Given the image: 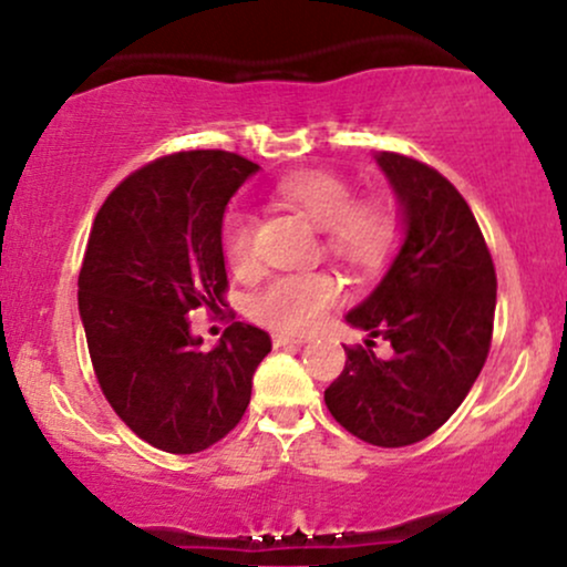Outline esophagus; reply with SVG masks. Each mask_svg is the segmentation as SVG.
<instances>
[{
  "label": "esophagus",
  "instance_id": "obj_1",
  "mask_svg": "<svg viewBox=\"0 0 567 567\" xmlns=\"http://www.w3.org/2000/svg\"><path fill=\"white\" fill-rule=\"evenodd\" d=\"M271 341H275L277 349H285V347H301V343H306V338H303V336L275 333V336H271Z\"/></svg>",
  "mask_w": 567,
  "mask_h": 567
}]
</instances>
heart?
I'll return each instance as SVG.
<instances>
[{"mask_svg": "<svg viewBox=\"0 0 567 567\" xmlns=\"http://www.w3.org/2000/svg\"><path fill=\"white\" fill-rule=\"evenodd\" d=\"M277 194L317 229H324L330 256L349 266H375L396 239V216L383 199L354 202V192L333 173H298L277 186ZM256 220L247 210H231L224 220V252L231 266H245L252 252ZM338 285L328 275L275 277L247 298V315L275 330L311 328L336 301Z\"/></svg>", "mask_w": 567, "mask_h": 567, "instance_id": "heart-1", "label": "heart"}]
</instances>
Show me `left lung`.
Here are the masks:
<instances>
[{
    "label": "left lung",
    "instance_id": "8db88e82",
    "mask_svg": "<svg viewBox=\"0 0 567 567\" xmlns=\"http://www.w3.org/2000/svg\"><path fill=\"white\" fill-rule=\"evenodd\" d=\"M402 216V245L375 290L347 315L395 354L347 349L324 405L354 437L402 447L437 432L470 394L487 360L496 269L470 205L445 175L419 159L379 152Z\"/></svg>",
    "mask_w": 567,
    "mask_h": 567
}]
</instances>
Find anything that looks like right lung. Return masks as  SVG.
Instances as JSON below:
<instances>
[{"label":"right lung","instance_id":"add662e5","mask_svg":"<svg viewBox=\"0 0 567 567\" xmlns=\"http://www.w3.org/2000/svg\"><path fill=\"white\" fill-rule=\"evenodd\" d=\"M256 171L231 152L171 154L127 175L90 231L80 317L97 383L114 413L165 453L224 440L271 351L269 333L245 322L210 351L188 330L192 309L224 303V213Z\"/></svg>","mask_w":567,"mask_h":567}]
</instances>
